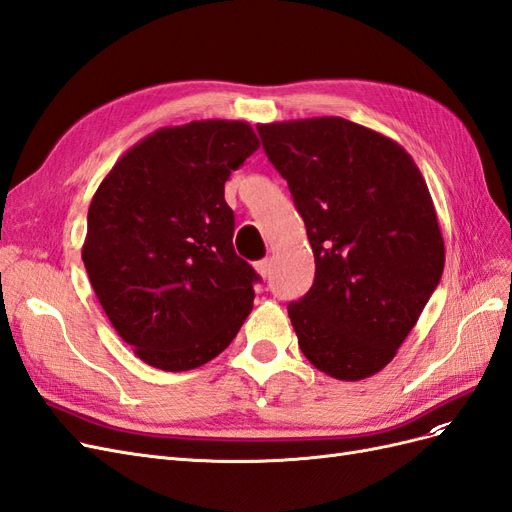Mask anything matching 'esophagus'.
I'll return each instance as SVG.
<instances>
[{
  "label": "esophagus",
  "mask_w": 512,
  "mask_h": 512,
  "mask_svg": "<svg viewBox=\"0 0 512 512\" xmlns=\"http://www.w3.org/2000/svg\"><path fill=\"white\" fill-rule=\"evenodd\" d=\"M254 269L258 271L260 277H267L269 271H271V260H267V258H265V260H258L256 265H254Z\"/></svg>",
  "instance_id": "34e87169"
}]
</instances>
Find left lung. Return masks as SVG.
Here are the masks:
<instances>
[{
	"mask_svg": "<svg viewBox=\"0 0 512 512\" xmlns=\"http://www.w3.org/2000/svg\"><path fill=\"white\" fill-rule=\"evenodd\" d=\"M305 222L316 277L288 316L307 361L363 380L393 361L444 271L427 183L393 138L342 117L260 123Z\"/></svg>",
	"mask_w": 512,
	"mask_h": 512,
	"instance_id": "obj_1",
	"label": "left lung"
}]
</instances>
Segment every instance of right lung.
Masks as SVG:
<instances>
[{"mask_svg":"<svg viewBox=\"0 0 512 512\" xmlns=\"http://www.w3.org/2000/svg\"><path fill=\"white\" fill-rule=\"evenodd\" d=\"M258 147L245 121L160 128L123 153L91 198L83 243L91 288L151 367L209 363L252 312L258 275L232 245L224 183Z\"/></svg>","mask_w":512,"mask_h":512,"instance_id":"1","label":"right lung"}]
</instances>
